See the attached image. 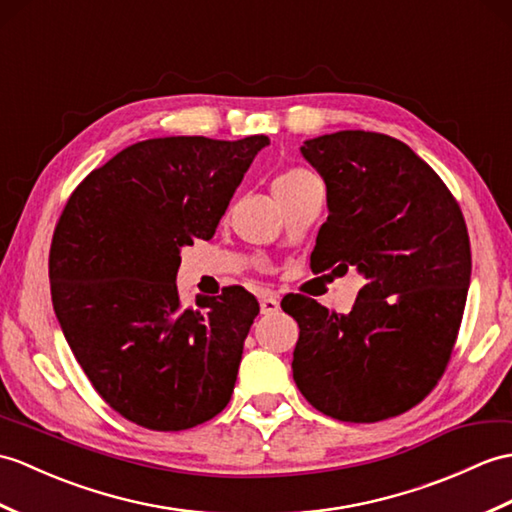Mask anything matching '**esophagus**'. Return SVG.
<instances>
[{
    "instance_id": "34e87169",
    "label": "esophagus",
    "mask_w": 512,
    "mask_h": 512,
    "mask_svg": "<svg viewBox=\"0 0 512 512\" xmlns=\"http://www.w3.org/2000/svg\"><path fill=\"white\" fill-rule=\"evenodd\" d=\"M259 307H261V314H277L279 312V299L275 294H261L259 299Z\"/></svg>"
}]
</instances>
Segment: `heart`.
<instances>
[{
  "instance_id": "heart-1",
  "label": "heart",
  "mask_w": 512,
  "mask_h": 512,
  "mask_svg": "<svg viewBox=\"0 0 512 512\" xmlns=\"http://www.w3.org/2000/svg\"><path fill=\"white\" fill-rule=\"evenodd\" d=\"M305 174H312V172H307V170H303V168H292V170H288V172H283L277 181H275V185H279V183H285V181H292V178H299V176H305Z\"/></svg>"
}]
</instances>
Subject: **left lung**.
I'll use <instances>...</instances> for the list:
<instances>
[{
    "label": "left lung",
    "mask_w": 512,
    "mask_h": 512,
    "mask_svg": "<svg viewBox=\"0 0 512 512\" xmlns=\"http://www.w3.org/2000/svg\"><path fill=\"white\" fill-rule=\"evenodd\" d=\"M301 152L327 185L312 270L358 268L366 283L349 314L283 296L301 329L294 382L331 419L397 417L430 395L454 351L471 281L465 218L441 176L395 137L340 130Z\"/></svg>",
    "instance_id": "1"
}]
</instances>
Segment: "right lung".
I'll use <instances>...</instances> for the list:
<instances>
[{"label": "right lung", "instance_id": "add662e5", "mask_svg": "<svg viewBox=\"0 0 512 512\" xmlns=\"http://www.w3.org/2000/svg\"><path fill=\"white\" fill-rule=\"evenodd\" d=\"M266 135L146 139L82 181L58 218L50 285L71 353L124 419L181 432L231 399L259 303L242 285L178 299L181 248L211 240Z\"/></svg>", "mask_w": 512, "mask_h": 512}]
</instances>
